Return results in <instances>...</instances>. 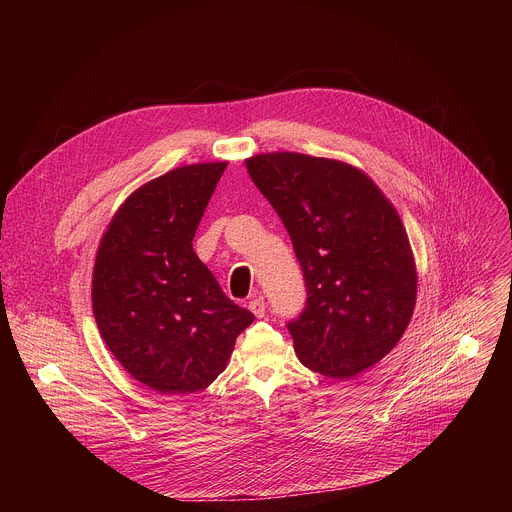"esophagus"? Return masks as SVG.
I'll use <instances>...</instances> for the list:
<instances>
[{"instance_id": "1", "label": "esophagus", "mask_w": 512, "mask_h": 512, "mask_svg": "<svg viewBox=\"0 0 512 512\" xmlns=\"http://www.w3.org/2000/svg\"><path fill=\"white\" fill-rule=\"evenodd\" d=\"M249 310L257 316V318H263L267 308H265V300L261 296H255L251 302H249Z\"/></svg>"}]
</instances>
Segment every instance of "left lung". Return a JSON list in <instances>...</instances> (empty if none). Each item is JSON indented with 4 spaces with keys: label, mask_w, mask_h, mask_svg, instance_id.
I'll list each match as a JSON object with an SVG mask.
<instances>
[{
    "label": "left lung",
    "mask_w": 512,
    "mask_h": 512,
    "mask_svg": "<svg viewBox=\"0 0 512 512\" xmlns=\"http://www.w3.org/2000/svg\"><path fill=\"white\" fill-rule=\"evenodd\" d=\"M285 225L304 271V312L287 322L304 367L352 379L401 340L417 294L395 206L354 166L296 152L245 162Z\"/></svg>",
    "instance_id": "obj_1"
}]
</instances>
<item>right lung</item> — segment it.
Masks as SVG:
<instances>
[{
	"mask_svg": "<svg viewBox=\"0 0 512 512\" xmlns=\"http://www.w3.org/2000/svg\"><path fill=\"white\" fill-rule=\"evenodd\" d=\"M227 162L176 168L115 212L95 259L99 332L139 383L162 395L206 389L255 316L229 300L192 239Z\"/></svg>",
	"mask_w": 512,
	"mask_h": 512,
	"instance_id": "1",
	"label": "right lung"
}]
</instances>
